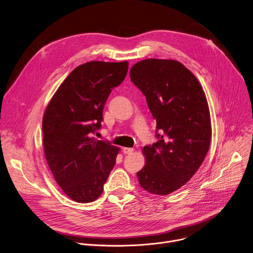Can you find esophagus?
<instances>
[{"label": "esophagus", "mask_w": 253, "mask_h": 253, "mask_svg": "<svg viewBox=\"0 0 253 253\" xmlns=\"http://www.w3.org/2000/svg\"><path fill=\"white\" fill-rule=\"evenodd\" d=\"M133 152H134L133 148H127V147L123 148V153L124 154H132Z\"/></svg>", "instance_id": "1"}]
</instances>
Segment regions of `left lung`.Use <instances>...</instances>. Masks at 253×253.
Returning a JSON list of instances; mask_svg holds the SVG:
<instances>
[{
    "mask_svg": "<svg viewBox=\"0 0 253 253\" xmlns=\"http://www.w3.org/2000/svg\"><path fill=\"white\" fill-rule=\"evenodd\" d=\"M130 78L146 96L157 122L158 141L145 146L140 186L154 195H169L187 184L210 148L211 114L197 77L173 59L148 58L134 64Z\"/></svg>",
    "mask_w": 253,
    "mask_h": 253,
    "instance_id": "8db88e82",
    "label": "left lung"
}]
</instances>
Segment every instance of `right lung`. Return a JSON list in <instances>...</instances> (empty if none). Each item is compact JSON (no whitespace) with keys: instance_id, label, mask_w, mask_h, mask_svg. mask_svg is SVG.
<instances>
[{"instance_id":"1","label":"right lung","mask_w":253,"mask_h":253,"mask_svg":"<svg viewBox=\"0 0 253 253\" xmlns=\"http://www.w3.org/2000/svg\"><path fill=\"white\" fill-rule=\"evenodd\" d=\"M127 71L126 60L83 63L63 80L45 108V160L57 185L76 203L97 200L116 163L120 149L90 136L101 127L105 102Z\"/></svg>"}]
</instances>
